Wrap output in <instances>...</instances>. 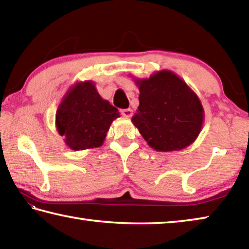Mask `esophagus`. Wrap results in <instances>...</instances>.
<instances>
[{
	"instance_id": "34e87169",
	"label": "esophagus",
	"mask_w": 249,
	"mask_h": 249,
	"mask_svg": "<svg viewBox=\"0 0 249 249\" xmlns=\"http://www.w3.org/2000/svg\"><path fill=\"white\" fill-rule=\"evenodd\" d=\"M121 113H122V115H123L124 117H130L133 115V109H130V108H125V109H122L121 111Z\"/></svg>"
}]
</instances>
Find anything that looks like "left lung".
Listing matches in <instances>:
<instances>
[{
  "mask_svg": "<svg viewBox=\"0 0 249 249\" xmlns=\"http://www.w3.org/2000/svg\"><path fill=\"white\" fill-rule=\"evenodd\" d=\"M134 82L140 89V105L132 122L147 144L157 151L191 145L204 122V109L196 92L170 70Z\"/></svg>",
  "mask_w": 249,
  "mask_h": 249,
  "instance_id": "obj_1",
  "label": "left lung"
}]
</instances>
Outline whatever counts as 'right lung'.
<instances>
[{
	"instance_id": "obj_1",
	"label": "right lung",
	"mask_w": 249,
	"mask_h": 249,
	"mask_svg": "<svg viewBox=\"0 0 249 249\" xmlns=\"http://www.w3.org/2000/svg\"><path fill=\"white\" fill-rule=\"evenodd\" d=\"M117 117L119 109L101 98L94 82L88 80L67 91L56 112V127L70 149L96 148Z\"/></svg>"
}]
</instances>
